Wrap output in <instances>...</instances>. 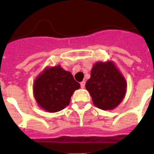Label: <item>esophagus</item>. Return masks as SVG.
I'll list each match as a JSON object with an SVG mask.
<instances>
[{
	"label": "esophagus",
	"mask_w": 154,
	"mask_h": 154,
	"mask_svg": "<svg viewBox=\"0 0 154 154\" xmlns=\"http://www.w3.org/2000/svg\"><path fill=\"white\" fill-rule=\"evenodd\" d=\"M85 81H81V87L82 88H85Z\"/></svg>",
	"instance_id": "esophagus-1"
}]
</instances>
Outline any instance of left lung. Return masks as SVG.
Masks as SVG:
<instances>
[{"label":"left lung","instance_id":"8db88e82","mask_svg":"<svg viewBox=\"0 0 154 154\" xmlns=\"http://www.w3.org/2000/svg\"><path fill=\"white\" fill-rule=\"evenodd\" d=\"M93 103L102 110H112L119 104L127 90V84L111 62H97L91 71V77L85 85Z\"/></svg>","mask_w":154,"mask_h":154}]
</instances>
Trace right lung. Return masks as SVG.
Returning <instances> with one entry per match:
<instances>
[{
  "label": "right lung",
  "instance_id": "obj_1",
  "mask_svg": "<svg viewBox=\"0 0 154 154\" xmlns=\"http://www.w3.org/2000/svg\"><path fill=\"white\" fill-rule=\"evenodd\" d=\"M80 88L73 75L57 66L45 69L34 84V96L47 112H57L69 103L73 92Z\"/></svg>",
  "mask_w": 154,
  "mask_h": 154
}]
</instances>
